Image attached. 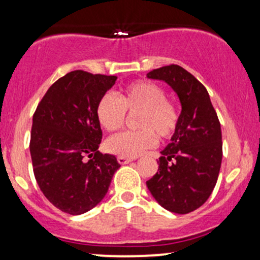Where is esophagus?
<instances>
[{"label":"esophagus","instance_id":"esophagus-1","mask_svg":"<svg viewBox=\"0 0 260 260\" xmlns=\"http://www.w3.org/2000/svg\"><path fill=\"white\" fill-rule=\"evenodd\" d=\"M117 161L121 164V165H126V164L131 162V161H133V159H131V157H124V156H118L117 157Z\"/></svg>","mask_w":260,"mask_h":260}]
</instances>
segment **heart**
Returning a JSON list of instances; mask_svg holds the SVG:
<instances>
[{"mask_svg": "<svg viewBox=\"0 0 260 260\" xmlns=\"http://www.w3.org/2000/svg\"><path fill=\"white\" fill-rule=\"evenodd\" d=\"M126 110L139 112L136 132H123L107 139L109 153L118 156H139L156 143V136L168 139L178 124L177 110L168 101V95L160 85L153 82H136L122 89L118 98L104 94L98 100L96 118L109 132L117 131L126 120Z\"/></svg>", "mask_w": 260, "mask_h": 260, "instance_id": "1", "label": "heart"}]
</instances>
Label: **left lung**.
I'll use <instances>...</instances> for the list:
<instances>
[{"mask_svg":"<svg viewBox=\"0 0 260 260\" xmlns=\"http://www.w3.org/2000/svg\"><path fill=\"white\" fill-rule=\"evenodd\" d=\"M147 77L171 86L181 103L177 128L147 187L166 210L188 214L207 202L216 184L222 160L219 118L207 89L184 68L165 66Z\"/></svg>","mask_w":260,"mask_h":260,"instance_id":"8db88e82","label":"left lung"}]
</instances>
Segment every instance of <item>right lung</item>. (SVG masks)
<instances>
[{
  "label": "right lung",
  "mask_w": 260,
  "mask_h": 260,
  "mask_svg": "<svg viewBox=\"0 0 260 260\" xmlns=\"http://www.w3.org/2000/svg\"><path fill=\"white\" fill-rule=\"evenodd\" d=\"M117 77L73 71L56 80L32 117L30 155L41 192L56 208L80 215L96 207L120 169L101 154L95 107Z\"/></svg>",
  "instance_id": "right-lung-1"
}]
</instances>
